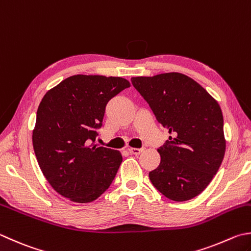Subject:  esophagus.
Segmentation results:
<instances>
[{"instance_id":"1","label":"esophagus","mask_w":251,"mask_h":251,"mask_svg":"<svg viewBox=\"0 0 251 251\" xmlns=\"http://www.w3.org/2000/svg\"><path fill=\"white\" fill-rule=\"evenodd\" d=\"M127 151H129V153L133 154V155H139L142 153V151H143V149H134V148H129L127 149Z\"/></svg>"}]
</instances>
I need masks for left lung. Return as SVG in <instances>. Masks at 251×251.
I'll use <instances>...</instances> for the list:
<instances>
[{
    "instance_id": "left-lung-1",
    "label": "left lung",
    "mask_w": 251,
    "mask_h": 251,
    "mask_svg": "<svg viewBox=\"0 0 251 251\" xmlns=\"http://www.w3.org/2000/svg\"><path fill=\"white\" fill-rule=\"evenodd\" d=\"M172 136L157 150L153 186L168 199L190 200L209 186L224 158L223 115L215 99L187 75L172 72L131 78Z\"/></svg>"
}]
</instances>
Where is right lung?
I'll use <instances>...</instances> for the list:
<instances>
[{
  "instance_id": "right-lung-1",
  "label": "right lung",
  "mask_w": 251,
  "mask_h": 251,
  "mask_svg": "<svg viewBox=\"0 0 251 251\" xmlns=\"http://www.w3.org/2000/svg\"><path fill=\"white\" fill-rule=\"evenodd\" d=\"M122 77L77 74L46 93L37 110L32 145L54 190L77 203L95 201L119 169V151L97 146L107 102L125 88Z\"/></svg>"
}]
</instances>
